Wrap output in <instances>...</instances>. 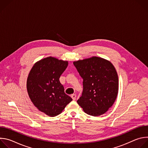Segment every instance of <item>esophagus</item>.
<instances>
[{"label":"esophagus","instance_id":"1","mask_svg":"<svg viewBox=\"0 0 148 148\" xmlns=\"http://www.w3.org/2000/svg\"><path fill=\"white\" fill-rule=\"evenodd\" d=\"M71 98H73V100H75V99H76V95L75 94H72L71 95Z\"/></svg>","mask_w":148,"mask_h":148}]
</instances>
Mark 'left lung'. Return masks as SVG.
Returning a JSON list of instances; mask_svg holds the SVG:
<instances>
[{
  "label": "left lung",
  "instance_id": "obj_1",
  "mask_svg": "<svg viewBox=\"0 0 148 148\" xmlns=\"http://www.w3.org/2000/svg\"><path fill=\"white\" fill-rule=\"evenodd\" d=\"M83 79V91L77 103L86 114L97 116L106 112L118 93V76L112 63L93 56L73 62Z\"/></svg>",
  "mask_w": 148,
  "mask_h": 148
}]
</instances>
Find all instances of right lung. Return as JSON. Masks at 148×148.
<instances>
[{
  "mask_svg": "<svg viewBox=\"0 0 148 148\" xmlns=\"http://www.w3.org/2000/svg\"><path fill=\"white\" fill-rule=\"evenodd\" d=\"M68 64V61L50 56L37 61L29 72L26 84L29 97L40 111L49 116L61 114L73 100L59 80Z\"/></svg>",
  "mask_w": 148,
  "mask_h": 148,
  "instance_id": "add662e5",
  "label": "right lung"
}]
</instances>
